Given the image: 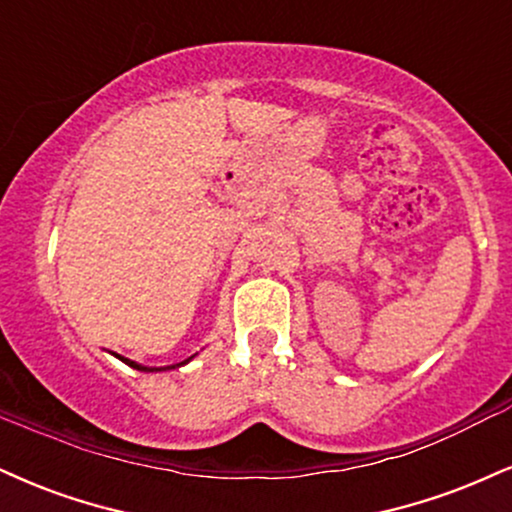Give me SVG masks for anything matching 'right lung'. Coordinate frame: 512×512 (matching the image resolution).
Listing matches in <instances>:
<instances>
[{
	"label": "right lung",
	"instance_id": "add662e5",
	"mask_svg": "<svg viewBox=\"0 0 512 512\" xmlns=\"http://www.w3.org/2000/svg\"><path fill=\"white\" fill-rule=\"evenodd\" d=\"M118 356V353H116ZM121 358V361L125 363V365H130V368H135V370H142V372H156V370H173V368H178V365H185V363H189L192 361V358H187V361H182V363H178V365H166V368H147V365H140V363H135V361H130V358H123V356H118Z\"/></svg>",
	"mask_w": 512,
	"mask_h": 512
}]
</instances>
